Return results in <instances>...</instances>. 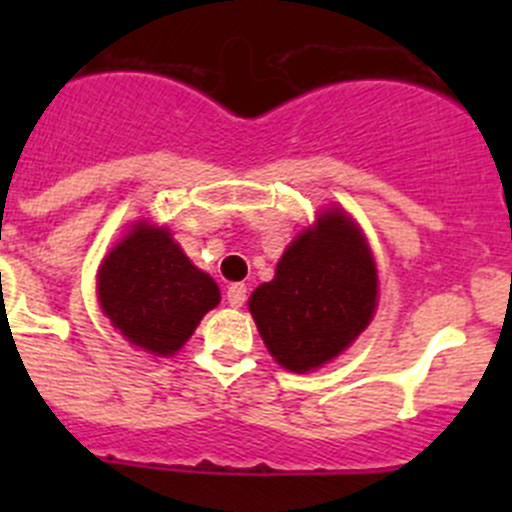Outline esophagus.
<instances>
[{"mask_svg":"<svg viewBox=\"0 0 512 512\" xmlns=\"http://www.w3.org/2000/svg\"><path fill=\"white\" fill-rule=\"evenodd\" d=\"M247 299V287L242 282H235V285L227 287V304L230 307H242Z\"/></svg>","mask_w":512,"mask_h":512,"instance_id":"1","label":"esophagus"}]
</instances>
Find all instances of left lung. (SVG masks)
Masks as SVG:
<instances>
[{
  "label": "left lung",
  "instance_id": "left-lung-1",
  "mask_svg": "<svg viewBox=\"0 0 512 512\" xmlns=\"http://www.w3.org/2000/svg\"><path fill=\"white\" fill-rule=\"evenodd\" d=\"M379 277L366 237L342 208L324 210L277 262L275 280L250 294L252 319L277 364L319 369L369 327Z\"/></svg>",
  "mask_w": 512,
  "mask_h": 512
}]
</instances>
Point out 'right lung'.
Listing matches in <instances>:
<instances>
[{
  "mask_svg": "<svg viewBox=\"0 0 512 512\" xmlns=\"http://www.w3.org/2000/svg\"><path fill=\"white\" fill-rule=\"evenodd\" d=\"M98 302L131 344L156 356L178 352L220 302L210 275L188 260L168 227L131 225L98 267Z\"/></svg>",
  "mask_w": 512,
  "mask_h": 512,
  "instance_id": "add662e5",
  "label": "right lung"
}]
</instances>
